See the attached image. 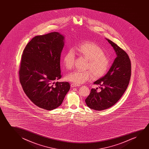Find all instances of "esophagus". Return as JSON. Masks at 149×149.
<instances>
[{
	"instance_id": "34e87169",
	"label": "esophagus",
	"mask_w": 149,
	"mask_h": 149,
	"mask_svg": "<svg viewBox=\"0 0 149 149\" xmlns=\"http://www.w3.org/2000/svg\"><path fill=\"white\" fill-rule=\"evenodd\" d=\"M79 85H78V84H71V86L72 88H74V87H77V86H78Z\"/></svg>"
}]
</instances>
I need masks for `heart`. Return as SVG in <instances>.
<instances>
[{
	"instance_id": "b5f03b06",
	"label": "heart",
	"mask_w": 149,
	"mask_h": 149,
	"mask_svg": "<svg viewBox=\"0 0 149 149\" xmlns=\"http://www.w3.org/2000/svg\"><path fill=\"white\" fill-rule=\"evenodd\" d=\"M76 52L82 57L88 59L86 71L76 70L68 74L66 78L76 84L86 82L92 77H102L107 71L109 65V58L104 53V50L97 43L86 42L81 43L75 47ZM75 61V54L73 49L68 50L63 57V65L68 70L74 67Z\"/></svg>"
}]
</instances>
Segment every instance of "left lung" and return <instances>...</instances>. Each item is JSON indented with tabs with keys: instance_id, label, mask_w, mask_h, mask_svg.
I'll use <instances>...</instances> for the list:
<instances>
[{
	"instance_id": "obj_1",
	"label": "left lung",
	"mask_w": 149,
	"mask_h": 149,
	"mask_svg": "<svg viewBox=\"0 0 149 149\" xmlns=\"http://www.w3.org/2000/svg\"><path fill=\"white\" fill-rule=\"evenodd\" d=\"M116 52L110 69L104 77L94 82V84L100 86L92 88L85 101L92 109L102 110L114 105L122 97L128 87L131 75V63L128 55L116 44L107 39Z\"/></svg>"
}]
</instances>
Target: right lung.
<instances>
[{
  "label": "right lung",
  "mask_w": 149,
  "mask_h": 149,
  "mask_svg": "<svg viewBox=\"0 0 149 149\" xmlns=\"http://www.w3.org/2000/svg\"><path fill=\"white\" fill-rule=\"evenodd\" d=\"M63 40L57 32L37 36L27 44L22 55L19 76L23 90L31 102L46 110L59 107L70 88L68 82H54L61 77Z\"/></svg>",
  "instance_id": "1"
}]
</instances>
